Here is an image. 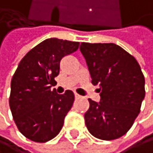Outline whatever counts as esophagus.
Here are the masks:
<instances>
[{
    "instance_id": "34e87169",
    "label": "esophagus",
    "mask_w": 153,
    "mask_h": 153,
    "mask_svg": "<svg viewBox=\"0 0 153 153\" xmlns=\"http://www.w3.org/2000/svg\"><path fill=\"white\" fill-rule=\"evenodd\" d=\"M74 97H76V98H79L80 95H79L77 93H74Z\"/></svg>"
}]
</instances>
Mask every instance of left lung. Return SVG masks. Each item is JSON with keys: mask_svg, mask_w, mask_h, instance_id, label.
<instances>
[{"mask_svg": "<svg viewBox=\"0 0 153 153\" xmlns=\"http://www.w3.org/2000/svg\"><path fill=\"white\" fill-rule=\"evenodd\" d=\"M79 50L86 61L91 83L99 85L100 101L88 99L84 114L88 132L103 140L121 137L140 112L146 95L144 76L137 60L114 43H84Z\"/></svg>", "mask_w": 153, "mask_h": 153, "instance_id": "left-lung-1", "label": "left lung"}]
</instances>
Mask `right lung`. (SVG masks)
<instances>
[{
	"label": "right lung",
	"mask_w": 153,
	"mask_h": 153,
	"mask_svg": "<svg viewBox=\"0 0 153 153\" xmlns=\"http://www.w3.org/2000/svg\"><path fill=\"white\" fill-rule=\"evenodd\" d=\"M79 46V42L50 38L20 61L10 82V108L18 131L28 140L46 143L62 130L74 94L72 90L58 94L51 86L60 73L61 60Z\"/></svg>",
	"instance_id": "add662e5"
}]
</instances>
